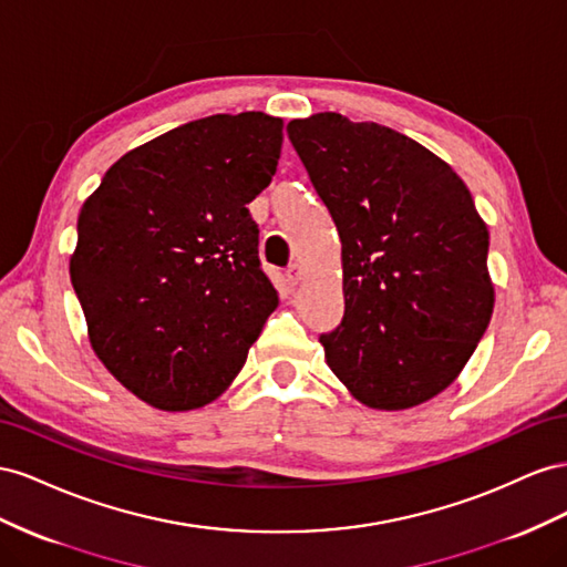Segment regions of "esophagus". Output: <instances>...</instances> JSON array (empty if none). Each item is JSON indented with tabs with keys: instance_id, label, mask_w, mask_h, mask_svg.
<instances>
[{
	"instance_id": "34e87169",
	"label": "esophagus",
	"mask_w": 567,
	"mask_h": 567,
	"mask_svg": "<svg viewBox=\"0 0 567 567\" xmlns=\"http://www.w3.org/2000/svg\"><path fill=\"white\" fill-rule=\"evenodd\" d=\"M301 275H303V268H301L299 264H292V266L287 268V282L295 287V285L301 280Z\"/></svg>"
}]
</instances>
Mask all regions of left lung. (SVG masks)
<instances>
[{"label": "left lung", "instance_id": "left-lung-1", "mask_svg": "<svg viewBox=\"0 0 567 567\" xmlns=\"http://www.w3.org/2000/svg\"><path fill=\"white\" fill-rule=\"evenodd\" d=\"M287 135L342 239L328 365L365 406L413 409L458 378L489 326L487 225L454 168L392 127L326 111Z\"/></svg>", "mask_w": 567, "mask_h": 567}]
</instances>
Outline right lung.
Wrapping results in <instances>:
<instances>
[{"label": "right lung", "instance_id": "add662e5", "mask_svg": "<svg viewBox=\"0 0 567 567\" xmlns=\"http://www.w3.org/2000/svg\"><path fill=\"white\" fill-rule=\"evenodd\" d=\"M280 150L282 118L216 113L121 156L80 208L71 282L90 344L154 409L218 399L278 309L247 204Z\"/></svg>", "mask_w": 567, "mask_h": 567}]
</instances>
